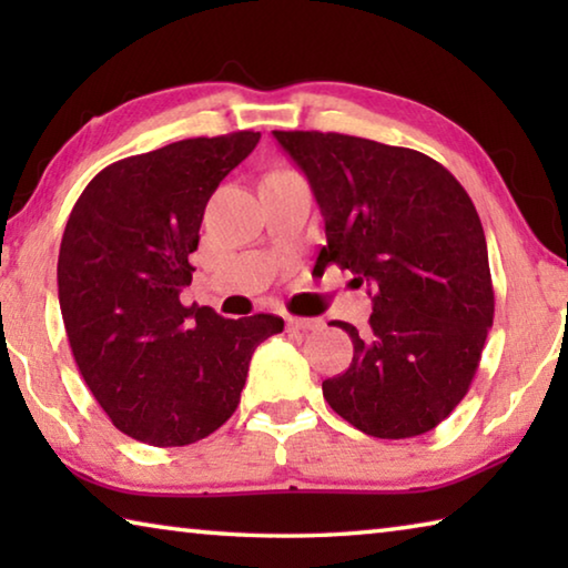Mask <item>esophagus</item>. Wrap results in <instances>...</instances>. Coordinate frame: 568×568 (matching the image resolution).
Returning <instances> with one entry per match:
<instances>
[{
  "mask_svg": "<svg viewBox=\"0 0 568 568\" xmlns=\"http://www.w3.org/2000/svg\"><path fill=\"white\" fill-rule=\"evenodd\" d=\"M285 328L291 333H307L313 328H318V321H307V318H285Z\"/></svg>",
  "mask_w": 568,
  "mask_h": 568,
  "instance_id": "obj_1",
  "label": "esophagus"
}]
</instances>
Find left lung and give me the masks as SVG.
<instances>
[{
    "instance_id": "obj_1",
    "label": "left lung",
    "mask_w": 568,
    "mask_h": 568,
    "mask_svg": "<svg viewBox=\"0 0 568 568\" xmlns=\"http://www.w3.org/2000/svg\"><path fill=\"white\" fill-rule=\"evenodd\" d=\"M275 140L305 172L325 220L318 263L371 287L368 328L348 371L323 381L331 408L363 434L413 438L450 416L494 325L486 235L468 192L423 152L341 132Z\"/></svg>"
}]
</instances>
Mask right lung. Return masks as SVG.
Wrapping results in <instances>:
<instances>
[{"label": "right lung", "mask_w": 568, "mask_h": 568, "mask_svg": "<svg viewBox=\"0 0 568 568\" xmlns=\"http://www.w3.org/2000/svg\"><path fill=\"white\" fill-rule=\"evenodd\" d=\"M257 140L192 138L112 162L67 220L57 285L74 363L114 428L142 444L187 446L223 426L255 348L283 331L277 315L180 303L207 200Z\"/></svg>", "instance_id": "obj_1"}]
</instances>
